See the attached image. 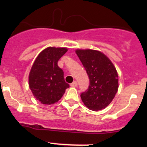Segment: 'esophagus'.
Segmentation results:
<instances>
[{
	"instance_id": "obj_1",
	"label": "esophagus",
	"mask_w": 147,
	"mask_h": 147,
	"mask_svg": "<svg viewBox=\"0 0 147 147\" xmlns=\"http://www.w3.org/2000/svg\"><path fill=\"white\" fill-rule=\"evenodd\" d=\"M70 86H72V87H77V86H78V82H77L76 81H75V82L71 83Z\"/></svg>"
}]
</instances>
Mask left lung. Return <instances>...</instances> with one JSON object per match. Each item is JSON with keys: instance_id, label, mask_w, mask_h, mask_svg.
<instances>
[{"instance_id": "obj_1", "label": "left lung", "mask_w": 147, "mask_h": 147, "mask_svg": "<svg viewBox=\"0 0 147 147\" xmlns=\"http://www.w3.org/2000/svg\"><path fill=\"white\" fill-rule=\"evenodd\" d=\"M76 54L90 79V85L80 97L84 105L94 111L108 106L118 90V75L111 60L100 51L77 50Z\"/></svg>"}]
</instances>
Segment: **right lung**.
Segmentation results:
<instances>
[{"label":"right lung","mask_w":147,"mask_h":147,"mask_svg":"<svg viewBox=\"0 0 147 147\" xmlns=\"http://www.w3.org/2000/svg\"><path fill=\"white\" fill-rule=\"evenodd\" d=\"M67 51L65 47H49L35 59L29 74V87L34 97L44 105H53L61 99L69 87L64 72L57 65Z\"/></svg>","instance_id":"obj_1"}]
</instances>
